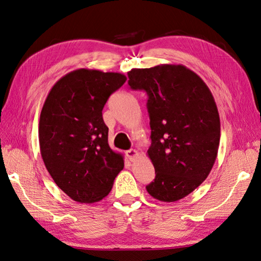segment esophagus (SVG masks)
<instances>
[{
    "label": "esophagus",
    "instance_id": "obj_1",
    "mask_svg": "<svg viewBox=\"0 0 261 261\" xmlns=\"http://www.w3.org/2000/svg\"><path fill=\"white\" fill-rule=\"evenodd\" d=\"M125 154H126V157L131 160V162H134V160H136L138 157H139V152H138L136 149H130V150H127L125 152Z\"/></svg>",
    "mask_w": 261,
    "mask_h": 261
}]
</instances>
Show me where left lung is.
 <instances>
[{
  "label": "left lung",
  "mask_w": 261,
  "mask_h": 261,
  "mask_svg": "<svg viewBox=\"0 0 261 261\" xmlns=\"http://www.w3.org/2000/svg\"><path fill=\"white\" fill-rule=\"evenodd\" d=\"M132 90L148 94L151 146L156 170L147 192L162 202H176L206 179L218 156L220 116L204 81L182 65L164 64L127 73Z\"/></svg>",
  "instance_id": "1"
}]
</instances>
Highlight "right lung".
<instances>
[{
    "label": "right lung",
    "mask_w": 261,
    "mask_h": 261,
    "mask_svg": "<svg viewBox=\"0 0 261 261\" xmlns=\"http://www.w3.org/2000/svg\"><path fill=\"white\" fill-rule=\"evenodd\" d=\"M125 81L120 73L76 69L53 86L42 107V160L57 186L79 203L101 201L124 167L123 156L109 146L102 110Z\"/></svg>",
    "instance_id": "1"
}]
</instances>
